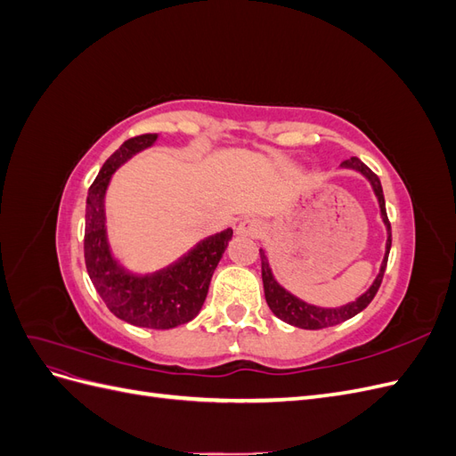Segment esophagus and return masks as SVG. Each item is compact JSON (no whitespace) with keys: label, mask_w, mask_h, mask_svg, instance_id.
<instances>
[{"label":"esophagus","mask_w":456,"mask_h":456,"mask_svg":"<svg viewBox=\"0 0 456 456\" xmlns=\"http://www.w3.org/2000/svg\"><path fill=\"white\" fill-rule=\"evenodd\" d=\"M236 233L243 238H260L265 233V224L258 218H243L236 226Z\"/></svg>","instance_id":"esophagus-1"}]
</instances>
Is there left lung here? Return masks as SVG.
I'll list each match as a JSON object with an SVG mask.
<instances>
[{"label":"left lung","mask_w":456,"mask_h":456,"mask_svg":"<svg viewBox=\"0 0 456 456\" xmlns=\"http://www.w3.org/2000/svg\"><path fill=\"white\" fill-rule=\"evenodd\" d=\"M340 167L362 173L369 181L372 191H375L379 207H380V218H382V223L386 226V251H384V258H382V265H380V270L377 273L375 281L370 283V287L367 289L363 295H360L355 300L348 302V305H342V306H337V308H323V306L308 305V302L298 298L293 293H289L283 285H280V281L275 280V275H273V272L270 268V262H268L266 253L260 249L262 283H265V297H266L268 306L273 312V315H278L281 322L293 325V327H298V329L315 330V329L333 327V325H338L342 322L350 320V317L357 315L362 310H365L370 305V300L375 298L377 291H379V287L382 283V275H384V270H386V262H388L390 247H392V228H390V223H388V215H386V203H384L382 184L379 181V176L372 173L362 159H357V158H350L346 161H342Z\"/></svg>","instance_id":"obj_1"}]
</instances>
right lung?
I'll list each match as a JSON object with an SVG mask.
<instances>
[{
    "label": "right lung",
    "instance_id": "right-lung-1",
    "mask_svg": "<svg viewBox=\"0 0 456 456\" xmlns=\"http://www.w3.org/2000/svg\"><path fill=\"white\" fill-rule=\"evenodd\" d=\"M158 133L123 142L106 159L89 188L86 205V266L108 310L119 320L146 329H173L200 314L213 272L223 258L232 228L201 240L173 265L151 273L127 270L114 256L106 232V190L112 175L139 151L151 148Z\"/></svg>",
    "mask_w": 456,
    "mask_h": 456
}]
</instances>
